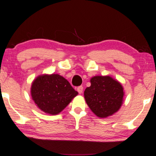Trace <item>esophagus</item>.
Segmentation results:
<instances>
[{
	"mask_svg": "<svg viewBox=\"0 0 156 156\" xmlns=\"http://www.w3.org/2000/svg\"><path fill=\"white\" fill-rule=\"evenodd\" d=\"M77 91H78V92L80 94L83 93V86L78 87L77 88Z\"/></svg>",
	"mask_w": 156,
	"mask_h": 156,
	"instance_id": "34e87169",
	"label": "esophagus"
}]
</instances>
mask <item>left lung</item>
Returning a JSON list of instances; mask_svg holds the SVG:
<instances>
[{
  "label": "left lung",
  "mask_w": 156,
  "mask_h": 156,
  "mask_svg": "<svg viewBox=\"0 0 156 156\" xmlns=\"http://www.w3.org/2000/svg\"><path fill=\"white\" fill-rule=\"evenodd\" d=\"M91 86L84 92L89 107L99 118H107L117 112L122 106L123 87L118 80L109 76L91 78Z\"/></svg>",
  "instance_id": "1"
}]
</instances>
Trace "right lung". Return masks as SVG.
<instances>
[{
    "label": "right lung",
    "mask_w": 156,
    "mask_h": 156,
    "mask_svg": "<svg viewBox=\"0 0 156 156\" xmlns=\"http://www.w3.org/2000/svg\"><path fill=\"white\" fill-rule=\"evenodd\" d=\"M70 83L58 74H43L33 81L32 99L39 109L51 115L58 114L78 95Z\"/></svg>",
    "instance_id": "1"
}]
</instances>
